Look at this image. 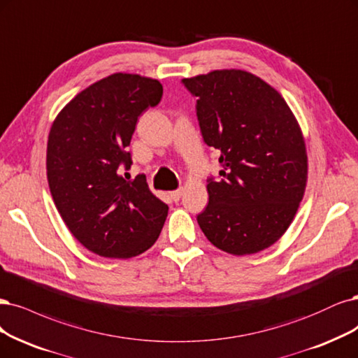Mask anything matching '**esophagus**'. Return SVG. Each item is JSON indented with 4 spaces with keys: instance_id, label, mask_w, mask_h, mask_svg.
Listing matches in <instances>:
<instances>
[{
    "instance_id": "obj_1",
    "label": "esophagus",
    "mask_w": 358,
    "mask_h": 358,
    "mask_svg": "<svg viewBox=\"0 0 358 358\" xmlns=\"http://www.w3.org/2000/svg\"><path fill=\"white\" fill-rule=\"evenodd\" d=\"M170 196H171V200H173V201H179L180 196H182V189L171 191V192H170Z\"/></svg>"
}]
</instances>
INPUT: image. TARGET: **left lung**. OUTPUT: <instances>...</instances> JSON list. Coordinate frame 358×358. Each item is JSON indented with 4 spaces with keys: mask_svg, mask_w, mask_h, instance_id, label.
Returning a JSON list of instances; mask_svg holds the SVG:
<instances>
[{
    "mask_svg": "<svg viewBox=\"0 0 358 358\" xmlns=\"http://www.w3.org/2000/svg\"><path fill=\"white\" fill-rule=\"evenodd\" d=\"M183 85L196 97L204 142L220 157L207 180L208 204L196 216L207 240L244 256L268 249L287 231L308 179L302 130L281 94L241 69H219Z\"/></svg>",
    "mask_w": 358,
    "mask_h": 358,
    "instance_id": "obj_1",
    "label": "left lung"
}]
</instances>
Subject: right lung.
<instances>
[{
    "instance_id": "right-lung-1",
    "label": "right lung",
    "mask_w": 358,
    "mask_h": 358,
    "mask_svg": "<svg viewBox=\"0 0 358 358\" xmlns=\"http://www.w3.org/2000/svg\"><path fill=\"white\" fill-rule=\"evenodd\" d=\"M159 81L117 72L80 92L53 121L47 179L57 212L85 249L129 259L157 241L169 207L143 175L126 180L139 115L162 101Z\"/></svg>"
}]
</instances>
